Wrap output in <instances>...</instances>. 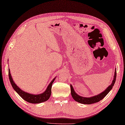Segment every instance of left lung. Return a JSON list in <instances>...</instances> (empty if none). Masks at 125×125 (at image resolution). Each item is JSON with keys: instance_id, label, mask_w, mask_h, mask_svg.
Listing matches in <instances>:
<instances>
[{"instance_id": "obj_1", "label": "left lung", "mask_w": 125, "mask_h": 125, "mask_svg": "<svg viewBox=\"0 0 125 125\" xmlns=\"http://www.w3.org/2000/svg\"><path fill=\"white\" fill-rule=\"evenodd\" d=\"M116 73H117L116 69H115L114 80L112 82V84L107 87V89H106L104 91H103V92H102L101 93H100L97 95L91 97V98H85V97L78 95L77 94L75 93L72 85H71V94L73 98L74 99V100H75V101L82 103V104H92V103H95L98 102H99L100 100H102L106 95H107V94L109 93V92H110L111 90L112 89V87L114 86V84L115 83V80H116V75H117Z\"/></svg>"}]
</instances>
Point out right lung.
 Here are the masks:
<instances>
[{"instance_id":"right-lung-1","label":"right lung","mask_w":125,"mask_h":125,"mask_svg":"<svg viewBox=\"0 0 125 125\" xmlns=\"http://www.w3.org/2000/svg\"><path fill=\"white\" fill-rule=\"evenodd\" d=\"M8 75L12 87H13L14 90L19 94V95L21 98L25 100V101L31 103H39L46 101L49 99L51 94V87H52V85L55 79H53V80L51 82V83L49 85L47 90L45 91L44 92L40 94L34 95V94H31L24 92V91H23L22 90H21L20 88L15 84L13 80V79L11 78L10 69H8Z\"/></svg>"}]
</instances>
